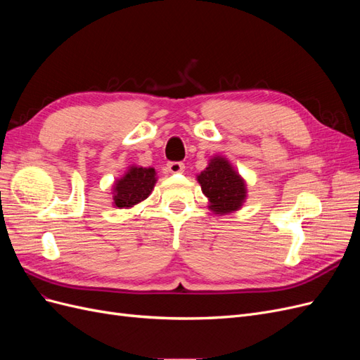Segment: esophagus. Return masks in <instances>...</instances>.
Masks as SVG:
<instances>
[{
  "instance_id": "34e87169",
  "label": "esophagus",
  "mask_w": 360,
  "mask_h": 360,
  "mask_svg": "<svg viewBox=\"0 0 360 360\" xmlns=\"http://www.w3.org/2000/svg\"><path fill=\"white\" fill-rule=\"evenodd\" d=\"M168 171L171 174H180L184 171V163L183 162H169L168 163Z\"/></svg>"
}]
</instances>
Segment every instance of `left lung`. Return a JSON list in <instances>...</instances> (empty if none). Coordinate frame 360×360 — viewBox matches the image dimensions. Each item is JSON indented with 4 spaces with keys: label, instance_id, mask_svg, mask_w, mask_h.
<instances>
[{
    "label": "left lung",
    "instance_id": "1",
    "mask_svg": "<svg viewBox=\"0 0 360 360\" xmlns=\"http://www.w3.org/2000/svg\"><path fill=\"white\" fill-rule=\"evenodd\" d=\"M202 193L214 214H230L240 210L248 198L245 179L225 156L214 155L209 165L197 176Z\"/></svg>",
    "mask_w": 360,
    "mask_h": 360
}]
</instances>
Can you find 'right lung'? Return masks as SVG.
<instances>
[{
  "mask_svg": "<svg viewBox=\"0 0 360 360\" xmlns=\"http://www.w3.org/2000/svg\"><path fill=\"white\" fill-rule=\"evenodd\" d=\"M156 183L158 172L155 168L129 165L123 176L112 184V205L115 209H132L148 198Z\"/></svg>",
  "mask_w": 360,
  "mask_h": 360,
  "instance_id": "right-lung-1",
  "label": "right lung"
}]
</instances>
